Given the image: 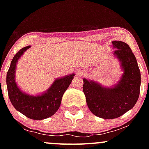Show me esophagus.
Here are the masks:
<instances>
[{
  "label": "esophagus",
  "instance_id": "esophagus-1",
  "mask_svg": "<svg viewBox=\"0 0 149 149\" xmlns=\"http://www.w3.org/2000/svg\"><path fill=\"white\" fill-rule=\"evenodd\" d=\"M79 75H81V73H79Z\"/></svg>",
  "mask_w": 149,
  "mask_h": 149
}]
</instances>
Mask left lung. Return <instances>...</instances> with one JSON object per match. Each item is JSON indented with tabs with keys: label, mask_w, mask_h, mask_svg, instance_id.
<instances>
[{
	"label": "left lung",
	"mask_w": 149,
	"mask_h": 149,
	"mask_svg": "<svg viewBox=\"0 0 149 149\" xmlns=\"http://www.w3.org/2000/svg\"><path fill=\"white\" fill-rule=\"evenodd\" d=\"M117 48L114 52L121 63L124 73L120 81L112 88H104L94 81L84 79L83 91L90 111L104 119L120 117L137 102L141 88V72L134 54L127 44L112 42Z\"/></svg>",
	"instance_id": "1"
}]
</instances>
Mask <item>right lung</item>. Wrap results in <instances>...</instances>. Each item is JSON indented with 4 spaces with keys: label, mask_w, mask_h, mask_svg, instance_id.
<instances>
[{
    "label": "right lung",
    "mask_w": 149,
    "mask_h": 149,
    "mask_svg": "<svg viewBox=\"0 0 149 149\" xmlns=\"http://www.w3.org/2000/svg\"><path fill=\"white\" fill-rule=\"evenodd\" d=\"M30 46L21 49L13 57L6 75V84L10 101L15 109L32 120H43L53 115L59 109L64 92L71 83L74 74L55 81L46 93L33 97L22 92L15 82L16 63Z\"/></svg>",
    "instance_id": "1"
}]
</instances>
